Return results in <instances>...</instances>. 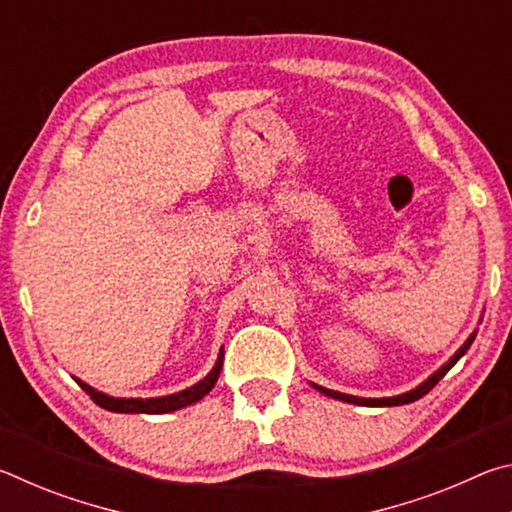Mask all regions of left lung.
<instances>
[{
  "instance_id": "8db88e82",
  "label": "left lung",
  "mask_w": 512,
  "mask_h": 512,
  "mask_svg": "<svg viewBox=\"0 0 512 512\" xmlns=\"http://www.w3.org/2000/svg\"><path fill=\"white\" fill-rule=\"evenodd\" d=\"M474 336H476V329H474L470 336H467V341L461 345V348L454 352L452 359H449L447 363H443V366H440L436 372H433V375H429L427 379H424L420 386H415V388H411V391H406L402 395H393V397H354V395L329 391V388H323V386H318V384H311V386H314L316 391H320V393L327 395V397H334V400H341V402H348V404H359V406H400V404H411V402L420 400V397L427 395L431 388L436 386L438 381L447 375L449 368H452L454 363L461 359L467 350H470Z\"/></svg>"
}]
</instances>
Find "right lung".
<instances>
[{
    "label": "right lung",
    "mask_w": 512,
    "mask_h": 512,
    "mask_svg": "<svg viewBox=\"0 0 512 512\" xmlns=\"http://www.w3.org/2000/svg\"><path fill=\"white\" fill-rule=\"evenodd\" d=\"M221 368H223V348L219 352V357H216L214 368L207 372V375L196 381L194 386L185 388V391L180 393H173V395H162V397H112L97 391V388H92L90 384H85L79 377H74L76 384H79L85 393L92 397V402H97L101 409L112 411V413H151V415H158V413H171V411H178V409H185V406L194 404L198 400H203V397L212 391L216 379L221 375Z\"/></svg>",
    "instance_id": "right-lung-1"
}]
</instances>
